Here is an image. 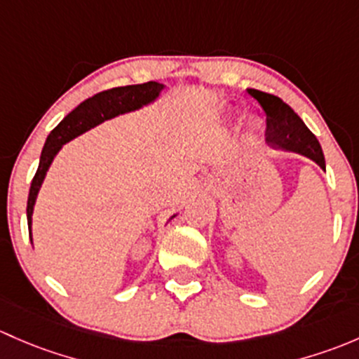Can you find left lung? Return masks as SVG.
<instances>
[{
	"label": "left lung",
	"instance_id": "left-lung-1",
	"mask_svg": "<svg viewBox=\"0 0 359 359\" xmlns=\"http://www.w3.org/2000/svg\"><path fill=\"white\" fill-rule=\"evenodd\" d=\"M250 97L261 103L266 112V143L271 149L295 152L311 158L321 169H325V155L316 136L302 123L301 117L275 95L259 90H247Z\"/></svg>",
	"mask_w": 359,
	"mask_h": 359
}]
</instances>
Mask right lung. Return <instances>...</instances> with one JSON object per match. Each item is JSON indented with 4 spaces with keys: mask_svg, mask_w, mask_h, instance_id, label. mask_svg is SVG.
Instances as JSON below:
<instances>
[{
    "mask_svg": "<svg viewBox=\"0 0 359 359\" xmlns=\"http://www.w3.org/2000/svg\"><path fill=\"white\" fill-rule=\"evenodd\" d=\"M164 88V84L149 81V83L143 84H131V86H121L102 91V93H97L95 97L84 100L81 105H77L76 109L70 114H67V116L64 117V121L48 135L46 143H44L43 147L41 158H39L38 171H36L34 178H32L31 190H29L27 198V224L31 242V224L36 198H38L39 188H41L44 176H46L48 169H50L55 155L60 152L62 145H65V143L74 140L76 136L86 133L88 129L102 124L103 121L114 119V117L133 112V110H138L142 109V107L155 102Z\"/></svg>",
    "mask_w": 359,
    "mask_h": 359,
    "instance_id": "right-lung-1",
    "label": "right lung"
}]
</instances>
